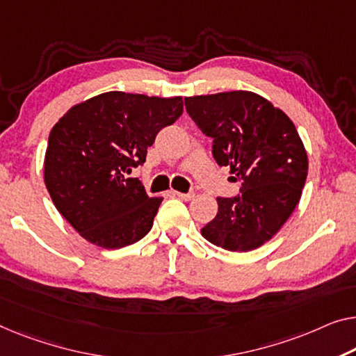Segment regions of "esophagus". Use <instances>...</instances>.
I'll return each instance as SVG.
<instances>
[{
  "mask_svg": "<svg viewBox=\"0 0 356 356\" xmlns=\"http://www.w3.org/2000/svg\"><path fill=\"white\" fill-rule=\"evenodd\" d=\"M174 195L176 196H179V198H182V200H185V201H190L193 198V193H182V192H174Z\"/></svg>",
  "mask_w": 356,
  "mask_h": 356,
  "instance_id": "34e87169",
  "label": "esophagus"
}]
</instances>
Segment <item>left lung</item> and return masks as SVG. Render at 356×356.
Wrapping results in <instances>:
<instances>
[{
  "label": "left lung",
  "instance_id": "8db88e82",
  "mask_svg": "<svg viewBox=\"0 0 356 356\" xmlns=\"http://www.w3.org/2000/svg\"><path fill=\"white\" fill-rule=\"evenodd\" d=\"M190 118L212 137V155L240 180V195L217 198L219 211L201 235L227 251L261 248L293 214L309 160L293 121L251 91L185 97Z\"/></svg>",
  "mask_w": 356,
  "mask_h": 356
}]
</instances>
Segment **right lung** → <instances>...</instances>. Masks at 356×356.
<instances>
[{"label":"right lung","instance_id":"1","mask_svg":"<svg viewBox=\"0 0 356 356\" xmlns=\"http://www.w3.org/2000/svg\"><path fill=\"white\" fill-rule=\"evenodd\" d=\"M184 111L182 97L110 91L73 105L52 127L44 184L84 240L120 249L150 232L163 198H150L132 169Z\"/></svg>","mask_w":356,"mask_h":356}]
</instances>
